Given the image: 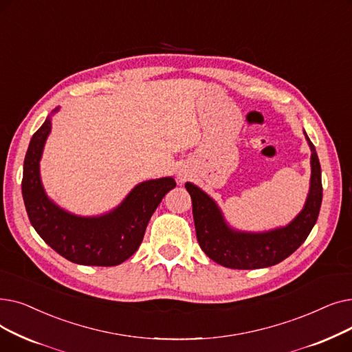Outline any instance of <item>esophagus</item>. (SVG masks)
<instances>
[{
  "label": "esophagus",
  "instance_id": "1",
  "mask_svg": "<svg viewBox=\"0 0 352 352\" xmlns=\"http://www.w3.org/2000/svg\"><path fill=\"white\" fill-rule=\"evenodd\" d=\"M185 177H186V176H183V175H179V179H180V180H185Z\"/></svg>",
  "mask_w": 352,
  "mask_h": 352
}]
</instances>
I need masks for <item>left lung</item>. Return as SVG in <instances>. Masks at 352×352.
I'll use <instances>...</instances> for the list:
<instances>
[{
    "label": "left lung",
    "mask_w": 352,
    "mask_h": 352,
    "mask_svg": "<svg viewBox=\"0 0 352 352\" xmlns=\"http://www.w3.org/2000/svg\"><path fill=\"white\" fill-rule=\"evenodd\" d=\"M305 138L311 148L309 193L304 209L283 228L259 233L232 229L214 200L193 183H186L185 188L192 197L196 238L212 261L232 270H258L282 262L304 243L316 223L322 202L321 164L307 133Z\"/></svg>",
    "instance_id": "1"
}]
</instances>
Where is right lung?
I'll return each instance as SVG.
<instances>
[{"mask_svg":"<svg viewBox=\"0 0 352 352\" xmlns=\"http://www.w3.org/2000/svg\"><path fill=\"white\" fill-rule=\"evenodd\" d=\"M50 130L52 117L48 116L32 135L24 159L21 189L32 228L50 248L70 262L120 265L139 249L150 217L176 182L172 177L142 182L119 206L102 216L85 217L65 212L48 199L40 177V159Z\"/></svg>","mask_w":352,"mask_h":352,"instance_id":"add662e5","label":"right lung"}]
</instances>
